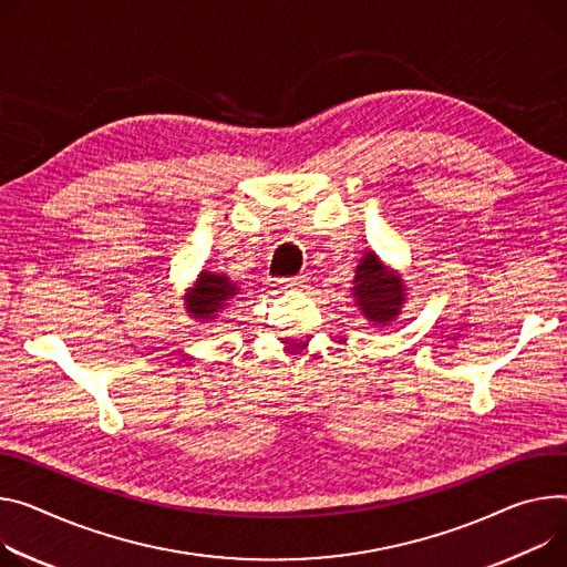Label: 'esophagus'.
I'll return each mask as SVG.
<instances>
[{
	"label": "esophagus",
	"mask_w": 567,
	"mask_h": 567,
	"mask_svg": "<svg viewBox=\"0 0 567 567\" xmlns=\"http://www.w3.org/2000/svg\"><path fill=\"white\" fill-rule=\"evenodd\" d=\"M307 285V276L300 274V276H293V278H282L278 280V287L280 289H302Z\"/></svg>",
	"instance_id": "34e87169"
}]
</instances>
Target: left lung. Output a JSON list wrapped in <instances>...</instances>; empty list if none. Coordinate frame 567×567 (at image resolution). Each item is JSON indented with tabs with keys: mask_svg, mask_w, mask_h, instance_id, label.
I'll return each instance as SVG.
<instances>
[{
	"mask_svg": "<svg viewBox=\"0 0 567 567\" xmlns=\"http://www.w3.org/2000/svg\"><path fill=\"white\" fill-rule=\"evenodd\" d=\"M352 298L359 305L362 315L373 321V326H389L404 305V285L395 271L384 267L373 250L359 260Z\"/></svg>",
	"mask_w": 567,
	"mask_h": 567,
	"instance_id": "obj_1",
	"label": "left lung"
}]
</instances>
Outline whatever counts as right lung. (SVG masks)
Returning <instances> with one entry per match:
<instances>
[{"instance_id": "1", "label": "right lung", "mask_w": 567, "mask_h": 567, "mask_svg": "<svg viewBox=\"0 0 567 567\" xmlns=\"http://www.w3.org/2000/svg\"><path fill=\"white\" fill-rule=\"evenodd\" d=\"M239 293V287L228 276L200 271L194 287L185 296L187 315L198 321H213L224 312L228 302Z\"/></svg>"}]
</instances>
